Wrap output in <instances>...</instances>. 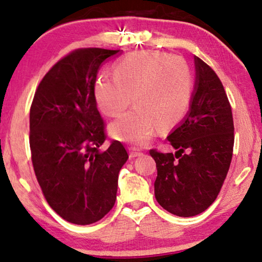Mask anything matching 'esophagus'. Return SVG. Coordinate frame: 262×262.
I'll return each mask as SVG.
<instances>
[{
  "label": "esophagus",
  "mask_w": 262,
  "mask_h": 262,
  "mask_svg": "<svg viewBox=\"0 0 262 262\" xmlns=\"http://www.w3.org/2000/svg\"><path fill=\"white\" fill-rule=\"evenodd\" d=\"M141 154V151H140L139 148H135V147H129V158L130 159H134L136 156H139Z\"/></svg>",
  "instance_id": "obj_1"
}]
</instances>
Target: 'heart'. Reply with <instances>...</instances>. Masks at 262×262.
Here are the masks:
<instances>
[{"mask_svg":"<svg viewBox=\"0 0 262 262\" xmlns=\"http://www.w3.org/2000/svg\"><path fill=\"white\" fill-rule=\"evenodd\" d=\"M194 80L183 58L161 52H135L114 67V76L102 74L94 85V99L101 112L118 118L132 102L133 111L111 124L119 141L143 144L158 126L173 127L185 118L193 99Z\"/></svg>","mask_w":262,"mask_h":262,"instance_id":"heart-1","label":"heart"}]
</instances>
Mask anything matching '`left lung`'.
I'll return each instance as SVG.
<instances>
[{"label":"left lung","mask_w":262,"mask_h":262,"mask_svg":"<svg viewBox=\"0 0 262 262\" xmlns=\"http://www.w3.org/2000/svg\"><path fill=\"white\" fill-rule=\"evenodd\" d=\"M196 81L189 112L168 135L178 151L150 149L158 177L156 201L174 215H198L215 201L231 166L234 146L232 108L215 72L194 57Z\"/></svg>","instance_id":"1"}]
</instances>
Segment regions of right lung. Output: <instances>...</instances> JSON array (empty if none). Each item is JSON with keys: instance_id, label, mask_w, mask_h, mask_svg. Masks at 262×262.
<instances>
[{"instance_id": "add662e5", "label": "right lung", "mask_w": 262, "mask_h": 262, "mask_svg": "<svg viewBox=\"0 0 262 262\" xmlns=\"http://www.w3.org/2000/svg\"><path fill=\"white\" fill-rule=\"evenodd\" d=\"M120 50L75 49L53 66L30 107L29 144L47 202L66 221L91 225L113 208L119 171L128 153L106 141L104 121L94 99L100 66Z\"/></svg>"}]
</instances>
